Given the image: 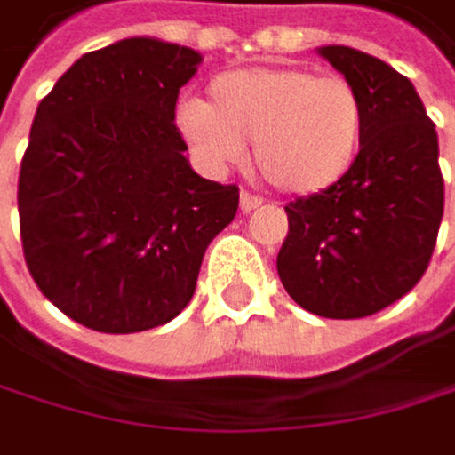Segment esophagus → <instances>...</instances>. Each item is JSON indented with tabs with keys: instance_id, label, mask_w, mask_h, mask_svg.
Returning <instances> with one entry per match:
<instances>
[{
	"instance_id": "1",
	"label": "esophagus",
	"mask_w": 455,
	"mask_h": 455,
	"mask_svg": "<svg viewBox=\"0 0 455 455\" xmlns=\"http://www.w3.org/2000/svg\"><path fill=\"white\" fill-rule=\"evenodd\" d=\"M259 204H261V196L248 194V191H243V194H240V210H243V212H251V210H256Z\"/></svg>"
}]
</instances>
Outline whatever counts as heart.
<instances>
[{"mask_svg":"<svg viewBox=\"0 0 455 455\" xmlns=\"http://www.w3.org/2000/svg\"><path fill=\"white\" fill-rule=\"evenodd\" d=\"M175 126L207 170L240 164L245 142L253 140L256 167L267 183L291 196H313L353 170L367 113L347 77L269 64L212 77L207 102H183Z\"/></svg>","mask_w":455,"mask_h":455,"instance_id":"1","label":"heart"}]
</instances>
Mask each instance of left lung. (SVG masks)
<instances>
[{
	"label": "left lung",
	"mask_w": 455,
	"mask_h": 455,
	"mask_svg": "<svg viewBox=\"0 0 455 455\" xmlns=\"http://www.w3.org/2000/svg\"><path fill=\"white\" fill-rule=\"evenodd\" d=\"M318 53L355 88L367 113L353 170L329 191L288 202L277 275L321 318H364L424 277L443 220L440 145L415 85L347 45Z\"/></svg>",
	"instance_id": "left-lung-1"
}]
</instances>
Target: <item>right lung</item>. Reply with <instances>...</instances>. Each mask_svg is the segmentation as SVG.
I'll list each match as a JSON object with an SVG mask.
<instances>
[{
    "label": "right lung",
    "mask_w": 455,
    "mask_h": 455,
    "mask_svg": "<svg viewBox=\"0 0 455 455\" xmlns=\"http://www.w3.org/2000/svg\"><path fill=\"white\" fill-rule=\"evenodd\" d=\"M202 56L156 37L80 56L37 108L18 178L26 267L72 321L164 326L194 297L240 188L199 178L175 126Z\"/></svg>",
    "instance_id": "right-lung-1"
}]
</instances>
